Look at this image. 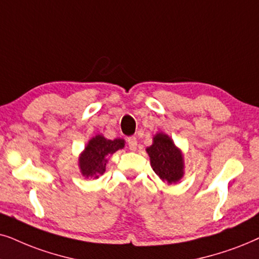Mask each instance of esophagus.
I'll return each mask as SVG.
<instances>
[{"mask_svg":"<svg viewBox=\"0 0 259 259\" xmlns=\"http://www.w3.org/2000/svg\"><path fill=\"white\" fill-rule=\"evenodd\" d=\"M126 142H127V146H129V149L130 150H135L136 149V147H137V140H136V137H127V140H126Z\"/></svg>","mask_w":259,"mask_h":259,"instance_id":"1","label":"esophagus"}]
</instances>
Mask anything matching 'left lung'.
Instances as JSON below:
<instances>
[{"label": "left lung", "instance_id": "8db88e82", "mask_svg": "<svg viewBox=\"0 0 259 259\" xmlns=\"http://www.w3.org/2000/svg\"><path fill=\"white\" fill-rule=\"evenodd\" d=\"M153 170L162 181L175 184L184 175V158L181 151L175 147L169 137L157 134L153 146L147 148Z\"/></svg>", "mask_w": 259, "mask_h": 259}]
</instances>
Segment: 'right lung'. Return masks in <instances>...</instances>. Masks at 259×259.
<instances>
[{
	"label": "right lung",
	"instance_id": "add662e5",
	"mask_svg": "<svg viewBox=\"0 0 259 259\" xmlns=\"http://www.w3.org/2000/svg\"><path fill=\"white\" fill-rule=\"evenodd\" d=\"M124 147V140H106L98 135L90 141L84 153L79 157L81 174L84 177L98 178L105 171V165L108 162L106 156L116 153L118 149Z\"/></svg>",
	"mask_w": 259,
	"mask_h": 259
}]
</instances>
